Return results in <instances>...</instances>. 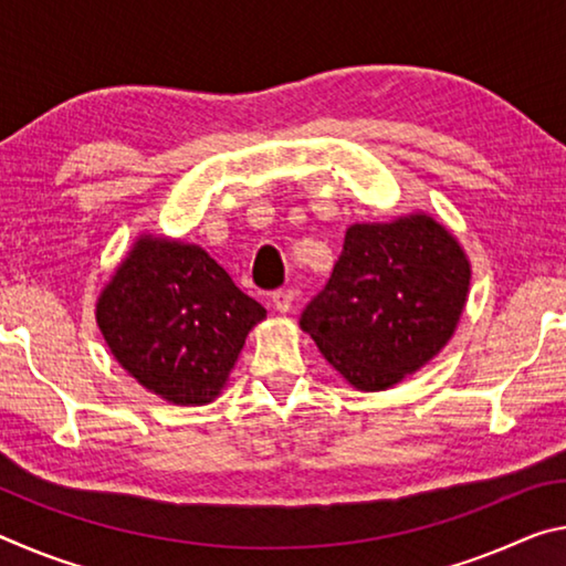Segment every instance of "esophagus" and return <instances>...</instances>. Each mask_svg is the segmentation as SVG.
<instances>
[{
	"mask_svg": "<svg viewBox=\"0 0 566 566\" xmlns=\"http://www.w3.org/2000/svg\"><path fill=\"white\" fill-rule=\"evenodd\" d=\"M272 304L276 312H290L294 304V290H276L272 294Z\"/></svg>",
	"mask_w": 566,
	"mask_h": 566,
	"instance_id": "obj_1",
	"label": "esophagus"
}]
</instances>
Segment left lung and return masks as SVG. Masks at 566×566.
<instances>
[{
  "label": "left lung",
  "instance_id": "left-lung-1",
  "mask_svg": "<svg viewBox=\"0 0 566 566\" xmlns=\"http://www.w3.org/2000/svg\"><path fill=\"white\" fill-rule=\"evenodd\" d=\"M467 290V256L432 217L354 224L300 324L349 385L379 391L444 347Z\"/></svg>",
  "mask_w": 566,
  "mask_h": 566
}]
</instances>
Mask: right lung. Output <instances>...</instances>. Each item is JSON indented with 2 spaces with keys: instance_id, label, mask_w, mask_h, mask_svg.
Returning <instances> with one entry per match:
<instances>
[{
  "instance_id": "1",
  "label": "right lung",
  "mask_w": 566,
  "mask_h": 566,
  "mask_svg": "<svg viewBox=\"0 0 566 566\" xmlns=\"http://www.w3.org/2000/svg\"><path fill=\"white\" fill-rule=\"evenodd\" d=\"M264 314L205 249L169 239H142L97 304L114 357L175 405L219 395Z\"/></svg>"
}]
</instances>
